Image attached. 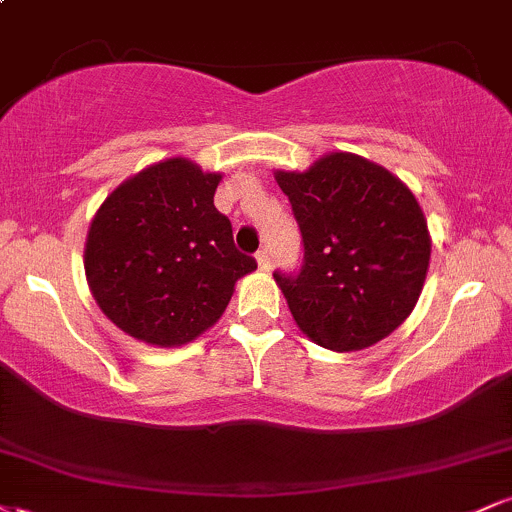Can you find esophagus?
Instances as JSON below:
<instances>
[{
    "label": "esophagus",
    "instance_id": "34e87169",
    "mask_svg": "<svg viewBox=\"0 0 512 512\" xmlns=\"http://www.w3.org/2000/svg\"><path fill=\"white\" fill-rule=\"evenodd\" d=\"M257 264H260V269H264V272H267V269H272V260H269V252H267V248H262V250H257Z\"/></svg>",
    "mask_w": 512,
    "mask_h": 512
}]
</instances>
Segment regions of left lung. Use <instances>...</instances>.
I'll return each instance as SVG.
<instances>
[{
	"mask_svg": "<svg viewBox=\"0 0 512 512\" xmlns=\"http://www.w3.org/2000/svg\"><path fill=\"white\" fill-rule=\"evenodd\" d=\"M303 236L298 272H274L289 310L315 344L373 346L407 320L424 289L431 236L416 197L366 158L322 156L305 173L276 170Z\"/></svg>",
	"mask_w": 512,
	"mask_h": 512,
	"instance_id": "obj_1",
	"label": "left lung"
}]
</instances>
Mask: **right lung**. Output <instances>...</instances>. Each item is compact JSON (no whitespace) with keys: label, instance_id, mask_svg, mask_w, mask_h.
<instances>
[{"label":"right lung","instance_id":"right-lung-1","mask_svg":"<svg viewBox=\"0 0 512 512\" xmlns=\"http://www.w3.org/2000/svg\"><path fill=\"white\" fill-rule=\"evenodd\" d=\"M219 180L187 158H168L122 182L93 216L88 286L129 337L154 346L192 342L223 315L240 276L257 269L214 207Z\"/></svg>","mask_w":512,"mask_h":512}]
</instances>
